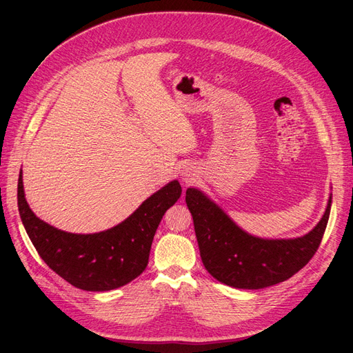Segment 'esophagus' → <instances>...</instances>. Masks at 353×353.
<instances>
[{"label":"esophagus","mask_w":353,"mask_h":353,"mask_svg":"<svg viewBox=\"0 0 353 353\" xmlns=\"http://www.w3.org/2000/svg\"><path fill=\"white\" fill-rule=\"evenodd\" d=\"M196 176V170L193 169V166H185L183 169V172H181V178H183L184 183H191V181H194Z\"/></svg>","instance_id":"esophagus-1"}]
</instances>
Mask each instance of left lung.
I'll return each instance as SVG.
<instances>
[{"label": "left lung", "instance_id": "8db88e82", "mask_svg": "<svg viewBox=\"0 0 353 353\" xmlns=\"http://www.w3.org/2000/svg\"><path fill=\"white\" fill-rule=\"evenodd\" d=\"M185 201L208 272L219 283L245 290L283 283L301 271L323 240L331 209L330 194L323 218L302 237L261 239L241 230L199 188H187Z\"/></svg>", "mask_w": 353, "mask_h": 353}]
</instances>
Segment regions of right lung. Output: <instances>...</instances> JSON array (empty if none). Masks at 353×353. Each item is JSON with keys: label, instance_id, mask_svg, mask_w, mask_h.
<instances>
[{"label": "right lung", "instance_id": "obj_1", "mask_svg": "<svg viewBox=\"0 0 353 353\" xmlns=\"http://www.w3.org/2000/svg\"><path fill=\"white\" fill-rule=\"evenodd\" d=\"M181 191L174 179L117 225L94 234H73L50 225L32 212L20 170L17 206L32 244L52 271L81 290L109 292L131 283L145 270L159 223Z\"/></svg>", "mask_w": 353, "mask_h": 353}]
</instances>
